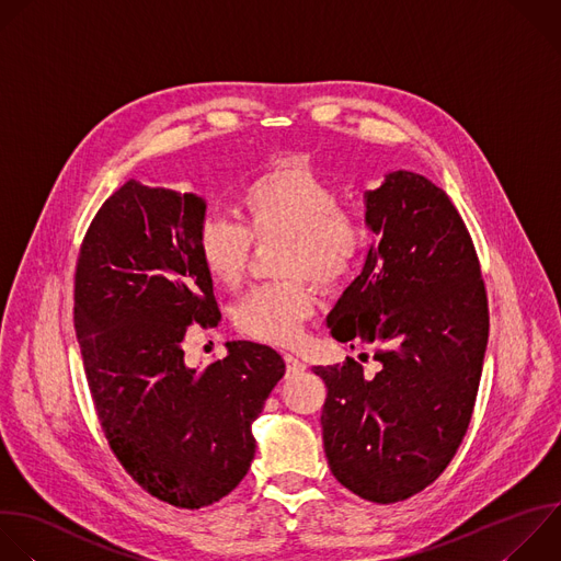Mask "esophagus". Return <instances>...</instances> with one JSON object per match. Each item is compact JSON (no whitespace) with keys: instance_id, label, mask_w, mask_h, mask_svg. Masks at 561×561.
<instances>
[{"instance_id":"34e87169","label":"esophagus","mask_w":561,"mask_h":561,"mask_svg":"<svg viewBox=\"0 0 561 561\" xmlns=\"http://www.w3.org/2000/svg\"><path fill=\"white\" fill-rule=\"evenodd\" d=\"M284 360H286V375H288V377H299V375H304L306 365H304L297 356L286 354V356H284Z\"/></svg>"}]
</instances>
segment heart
I'll return each instance as SVG.
<instances>
[{
	"label": "heart",
	"mask_w": 561,
	"mask_h": 561,
	"mask_svg": "<svg viewBox=\"0 0 561 561\" xmlns=\"http://www.w3.org/2000/svg\"><path fill=\"white\" fill-rule=\"evenodd\" d=\"M244 225L207 216L196 231L203 266L216 284L242 286L253 257V242L284 240L279 273L295 279L251 290L233 310L244 336L293 345L314 301L301 277L323 288L341 284L354 268L365 229L356 214L341 207V196L321 173L301 162H277L247 182L240 196Z\"/></svg>",
	"instance_id": "1"
}]
</instances>
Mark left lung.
I'll return each mask as SVG.
<instances>
[{
	"mask_svg": "<svg viewBox=\"0 0 561 561\" xmlns=\"http://www.w3.org/2000/svg\"><path fill=\"white\" fill-rule=\"evenodd\" d=\"M377 236L363 271L328 314L336 341L383 345L381 369L317 365L332 476L363 500L392 504L432 484L460 447L476 405L489 306L471 236L449 196L414 171L365 192Z\"/></svg>",
	"mask_w": 561,
	"mask_h": 561,
	"instance_id": "1",
	"label": "left lung"
}]
</instances>
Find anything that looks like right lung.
I'll list each match as a JSON object with an SVG mask.
<instances>
[{"instance_id":"add662e5","label":"right lung","mask_w":561,"mask_h":561,"mask_svg":"<svg viewBox=\"0 0 561 561\" xmlns=\"http://www.w3.org/2000/svg\"><path fill=\"white\" fill-rule=\"evenodd\" d=\"M205 214L196 194L127 180L92 220L75 275V328L105 438L147 493L180 508L242 482L251 425L286 371L253 341H229L203 369L184 363L190 325L220 321L196 249Z\"/></svg>"}]
</instances>
